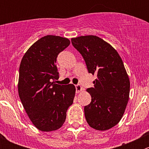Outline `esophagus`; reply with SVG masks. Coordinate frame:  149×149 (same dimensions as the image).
Here are the masks:
<instances>
[{"label": "esophagus", "instance_id": "1", "mask_svg": "<svg viewBox=\"0 0 149 149\" xmlns=\"http://www.w3.org/2000/svg\"><path fill=\"white\" fill-rule=\"evenodd\" d=\"M76 93H79L83 90V88L81 87V86L80 84H77L76 85Z\"/></svg>", "mask_w": 149, "mask_h": 149}]
</instances>
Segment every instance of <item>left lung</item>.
I'll return each mask as SVG.
<instances>
[{"label": "left lung", "mask_w": 149, "mask_h": 149, "mask_svg": "<svg viewBox=\"0 0 149 149\" xmlns=\"http://www.w3.org/2000/svg\"><path fill=\"white\" fill-rule=\"evenodd\" d=\"M71 42L88 73L97 77L94 88L86 90L91 97L84 107L86 122L95 130H109L120 121L129 100L130 80L123 61L113 47L97 36H81Z\"/></svg>", "instance_id": "left-lung-1"}]
</instances>
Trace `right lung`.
<instances>
[{"mask_svg": "<svg viewBox=\"0 0 149 149\" xmlns=\"http://www.w3.org/2000/svg\"><path fill=\"white\" fill-rule=\"evenodd\" d=\"M70 43L60 36H45L29 48L21 61L19 97L30 120L42 131L62 127L68 108L73 102L75 86L55 84L59 79L57 57Z\"/></svg>", "mask_w": 149, "mask_h": 149, "instance_id": "right-lung-1", "label": "right lung"}]
</instances>
